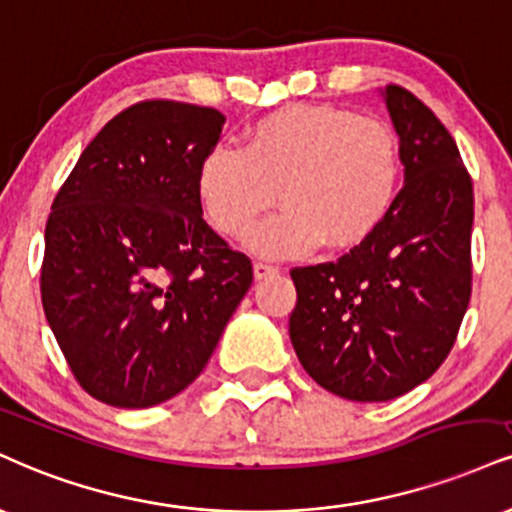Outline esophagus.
Segmentation results:
<instances>
[{"label":"esophagus","instance_id":"esophagus-1","mask_svg":"<svg viewBox=\"0 0 512 512\" xmlns=\"http://www.w3.org/2000/svg\"><path fill=\"white\" fill-rule=\"evenodd\" d=\"M255 279H267V276H274L279 272V267H274V264H267V262H255Z\"/></svg>","mask_w":512,"mask_h":512}]
</instances>
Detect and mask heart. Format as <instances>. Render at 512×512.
<instances>
[{
  "label": "heart",
  "mask_w": 512,
  "mask_h": 512,
  "mask_svg": "<svg viewBox=\"0 0 512 512\" xmlns=\"http://www.w3.org/2000/svg\"><path fill=\"white\" fill-rule=\"evenodd\" d=\"M403 181V150L391 123L331 104H291L252 121L240 150L214 145L202 155L195 195L219 236L243 240L257 219L283 207L252 233L269 257L300 255L324 243L350 250L391 214Z\"/></svg>",
  "instance_id": "obj_1"
}]
</instances>
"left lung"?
I'll use <instances>...</instances> for the list:
<instances>
[{"label": "left lung", "mask_w": 512, "mask_h": 512, "mask_svg": "<svg viewBox=\"0 0 512 512\" xmlns=\"http://www.w3.org/2000/svg\"><path fill=\"white\" fill-rule=\"evenodd\" d=\"M405 186L372 238L336 262L293 267L291 341L326 391L403 396L451 353L472 293V178L432 109L386 85Z\"/></svg>", "instance_id": "left-lung-1"}]
</instances>
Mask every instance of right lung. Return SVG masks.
<instances>
[{
	"instance_id": "obj_1",
	"label": "right lung",
	"mask_w": 512,
	"mask_h": 512,
	"mask_svg": "<svg viewBox=\"0 0 512 512\" xmlns=\"http://www.w3.org/2000/svg\"><path fill=\"white\" fill-rule=\"evenodd\" d=\"M224 114L143 100L85 147L52 202L40 293L83 391L147 408L193 384L252 283L202 219L197 164Z\"/></svg>"
}]
</instances>
